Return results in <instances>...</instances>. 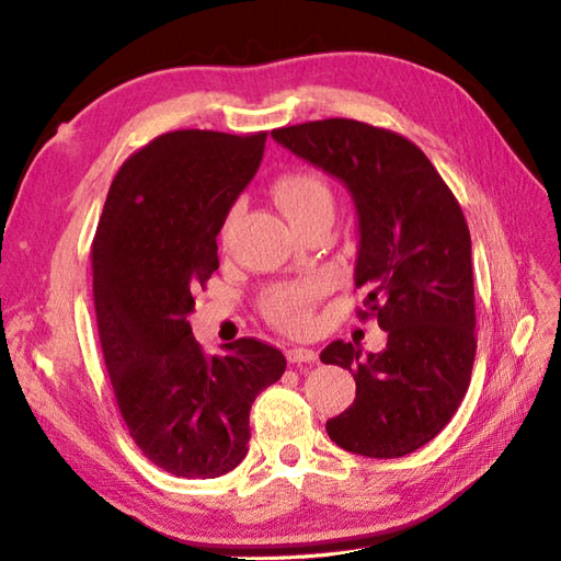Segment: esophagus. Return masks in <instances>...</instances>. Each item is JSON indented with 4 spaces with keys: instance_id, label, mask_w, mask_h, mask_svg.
<instances>
[{
    "instance_id": "1",
    "label": "esophagus",
    "mask_w": 561,
    "mask_h": 561,
    "mask_svg": "<svg viewBox=\"0 0 561 561\" xmlns=\"http://www.w3.org/2000/svg\"><path fill=\"white\" fill-rule=\"evenodd\" d=\"M286 358H289V363H294V366H304V363H312L318 358V354L308 346H294L286 351Z\"/></svg>"
}]
</instances>
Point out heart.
Here are the masks:
<instances>
[{"label": "heart", "mask_w": 561, "mask_h": 561, "mask_svg": "<svg viewBox=\"0 0 561 561\" xmlns=\"http://www.w3.org/2000/svg\"><path fill=\"white\" fill-rule=\"evenodd\" d=\"M272 195H275L282 213L291 219V225L296 229L310 225L312 219L332 217L334 213V195L330 186L324 184L318 174H310V172H294V174L279 176L275 181V186H272ZM237 215H239V207H231L225 219V227H221V237H227L231 231L233 221H237ZM318 294H320L318 282L272 286L263 298L265 316L286 330L304 328L308 320L310 304L316 301Z\"/></svg>", "instance_id": "obj_1"}]
</instances>
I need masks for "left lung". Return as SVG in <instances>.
Instances as JSON below:
<instances>
[{
  "label": "left lung",
  "instance_id": "left-lung-1",
  "mask_svg": "<svg viewBox=\"0 0 561 561\" xmlns=\"http://www.w3.org/2000/svg\"><path fill=\"white\" fill-rule=\"evenodd\" d=\"M272 138L346 186L358 219L354 282L387 332L380 354L342 340L322 348V363L356 380L328 435L360 457H407L451 421L471 382L476 304L461 207L423 150L385 128L324 119Z\"/></svg>",
  "mask_w": 561,
  "mask_h": 561
}]
</instances>
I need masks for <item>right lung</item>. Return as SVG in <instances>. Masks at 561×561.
Instances as JSON below:
<instances>
[{
	"label": "right lung",
	"instance_id": "1",
	"mask_svg": "<svg viewBox=\"0 0 561 561\" xmlns=\"http://www.w3.org/2000/svg\"><path fill=\"white\" fill-rule=\"evenodd\" d=\"M265 138L198 128L154 138L116 172L93 241L100 344L122 419L140 451L179 478H217L243 461L253 401L286 368L257 340L205 356L188 322Z\"/></svg>",
	"mask_w": 561,
	"mask_h": 561
}]
</instances>
